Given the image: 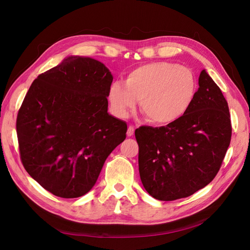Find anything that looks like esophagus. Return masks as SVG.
<instances>
[{"label":"esophagus","mask_w":250,"mask_h":250,"mask_svg":"<svg viewBox=\"0 0 250 250\" xmlns=\"http://www.w3.org/2000/svg\"><path fill=\"white\" fill-rule=\"evenodd\" d=\"M134 132H135V127L133 125H129L128 128H127V132H126V135L127 137H130L134 135Z\"/></svg>","instance_id":"1"}]
</instances>
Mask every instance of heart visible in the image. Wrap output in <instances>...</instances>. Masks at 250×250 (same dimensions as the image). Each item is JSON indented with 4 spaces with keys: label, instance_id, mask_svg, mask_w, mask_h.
Instances as JSON below:
<instances>
[{
    "label": "heart",
    "instance_id": "heart-1",
    "mask_svg": "<svg viewBox=\"0 0 250 250\" xmlns=\"http://www.w3.org/2000/svg\"><path fill=\"white\" fill-rule=\"evenodd\" d=\"M196 88L193 73L168 62H155L130 71L125 84L111 83L107 100L111 112L126 117L141 99V108L148 120L157 125L176 122L189 109Z\"/></svg>",
    "mask_w": 250,
    "mask_h": 250
}]
</instances>
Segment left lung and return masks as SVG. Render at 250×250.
<instances>
[{
	"label": "left lung",
	"mask_w": 250,
	"mask_h": 250,
	"mask_svg": "<svg viewBox=\"0 0 250 250\" xmlns=\"http://www.w3.org/2000/svg\"><path fill=\"white\" fill-rule=\"evenodd\" d=\"M199 89L187 113L165 126H141L139 145L142 183L153 198L175 201L193 194L217 175L230 145L228 103L203 70Z\"/></svg>",
	"instance_id": "left-lung-1"
}]
</instances>
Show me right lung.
<instances>
[{
  "mask_svg": "<svg viewBox=\"0 0 250 250\" xmlns=\"http://www.w3.org/2000/svg\"><path fill=\"white\" fill-rule=\"evenodd\" d=\"M112 80L101 62L71 56L31 84L16 122L20 158L52 194L74 199L87 193L125 141V122L107 112Z\"/></svg>",
  "mask_w": 250,
  "mask_h": 250,
  "instance_id": "1",
  "label": "right lung"
}]
</instances>
